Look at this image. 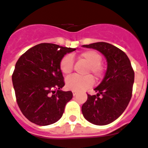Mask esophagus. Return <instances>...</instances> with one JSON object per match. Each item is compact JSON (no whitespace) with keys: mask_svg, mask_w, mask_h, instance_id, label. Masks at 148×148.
Segmentation results:
<instances>
[{"mask_svg":"<svg viewBox=\"0 0 148 148\" xmlns=\"http://www.w3.org/2000/svg\"><path fill=\"white\" fill-rule=\"evenodd\" d=\"M72 93H73V96H76L77 93V91L73 90V91H72Z\"/></svg>","mask_w":148,"mask_h":148,"instance_id":"obj_1","label":"esophagus"}]
</instances>
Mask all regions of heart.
<instances>
[{"label":"heart","instance_id":"b5f03b06","mask_svg":"<svg viewBox=\"0 0 148 148\" xmlns=\"http://www.w3.org/2000/svg\"><path fill=\"white\" fill-rule=\"evenodd\" d=\"M79 58L89 64L86 74L91 73L96 79H100L103 75V67L101 64L102 55L94 51L88 50L79 55ZM60 69L64 74H70L74 68V59L70 55H64L60 61ZM94 80L90 75L79 77L76 75L68 77L65 80L66 87L71 90L83 91L93 85Z\"/></svg>","mask_w":148,"mask_h":148}]
</instances>
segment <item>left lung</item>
Returning <instances> with one entry per match:
<instances>
[{"label": "left lung", "instance_id": "1", "mask_svg": "<svg viewBox=\"0 0 148 148\" xmlns=\"http://www.w3.org/2000/svg\"><path fill=\"white\" fill-rule=\"evenodd\" d=\"M83 47L100 51L107 62L102 82L94 89L97 95L87 94L82 106L84 117L97 125L114 122L125 110L132 96L134 72L124 51L109 43L95 42Z\"/></svg>", "mask_w": 148, "mask_h": 148}]
</instances>
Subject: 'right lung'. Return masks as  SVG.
I'll use <instances>...</instances> for the list:
<instances>
[{
	"mask_svg": "<svg viewBox=\"0 0 148 148\" xmlns=\"http://www.w3.org/2000/svg\"><path fill=\"white\" fill-rule=\"evenodd\" d=\"M76 49L41 43L23 54L12 75L18 106L23 116L38 125L53 124L62 118L73 97L62 91L64 81L60 61Z\"/></svg>",
	"mask_w": 148,
	"mask_h": 148,
	"instance_id": "right-lung-1",
	"label": "right lung"
}]
</instances>
